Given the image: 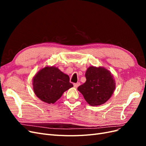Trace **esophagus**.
I'll list each match as a JSON object with an SVG mask.
<instances>
[{"mask_svg":"<svg viewBox=\"0 0 146 146\" xmlns=\"http://www.w3.org/2000/svg\"><path fill=\"white\" fill-rule=\"evenodd\" d=\"M80 83H79V82L75 83H74V86L75 88H77L78 86H80Z\"/></svg>","mask_w":146,"mask_h":146,"instance_id":"34e87169","label":"esophagus"}]
</instances>
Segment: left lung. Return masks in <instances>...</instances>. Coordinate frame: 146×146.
I'll list each match as a JSON object with an SVG mask.
<instances>
[{"mask_svg": "<svg viewBox=\"0 0 146 146\" xmlns=\"http://www.w3.org/2000/svg\"><path fill=\"white\" fill-rule=\"evenodd\" d=\"M85 83L78 90L90 105L97 106L105 103L115 89V82L111 74L104 68L91 66L88 68Z\"/></svg>", "mask_w": 146, "mask_h": 146, "instance_id": "left-lung-1", "label": "left lung"}]
</instances>
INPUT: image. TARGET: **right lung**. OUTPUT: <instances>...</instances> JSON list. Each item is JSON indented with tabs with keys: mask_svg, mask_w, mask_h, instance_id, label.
<instances>
[{
	"mask_svg": "<svg viewBox=\"0 0 146 146\" xmlns=\"http://www.w3.org/2000/svg\"><path fill=\"white\" fill-rule=\"evenodd\" d=\"M33 86L39 99L47 104H54L73 85L68 75L52 66L39 70L33 78Z\"/></svg>",
	"mask_w": 146,
	"mask_h": 146,
	"instance_id": "add662e5",
	"label": "right lung"
}]
</instances>
